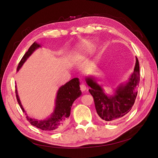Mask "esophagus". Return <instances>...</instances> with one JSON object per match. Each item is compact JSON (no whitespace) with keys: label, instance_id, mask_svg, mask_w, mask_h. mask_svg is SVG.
<instances>
[{"label":"esophagus","instance_id":"1","mask_svg":"<svg viewBox=\"0 0 158 158\" xmlns=\"http://www.w3.org/2000/svg\"><path fill=\"white\" fill-rule=\"evenodd\" d=\"M80 90L82 91V92H85V89H86V86L84 84H80Z\"/></svg>","mask_w":158,"mask_h":158}]
</instances>
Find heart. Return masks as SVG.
Listing matches in <instances>:
<instances>
[{"instance_id":"obj_1","label":"heart","mask_w":158,"mask_h":158,"mask_svg":"<svg viewBox=\"0 0 158 158\" xmlns=\"http://www.w3.org/2000/svg\"><path fill=\"white\" fill-rule=\"evenodd\" d=\"M92 50V44L89 41H85L82 45V48H80L76 52V55L77 56L82 55L84 52H89Z\"/></svg>"}]
</instances>
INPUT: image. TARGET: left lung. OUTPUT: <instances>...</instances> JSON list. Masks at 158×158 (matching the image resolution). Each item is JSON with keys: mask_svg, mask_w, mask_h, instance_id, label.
Masks as SVG:
<instances>
[{"mask_svg": "<svg viewBox=\"0 0 158 158\" xmlns=\"http://www.w3.org/2000/svg\"><path fill=\"white\" fill-rule=\"evenodd\" d=\"M136 58L133 73L126 84L118 85L114 95L108 96L105 94L94 78H85V82L91 88L89 92L94 98L97 113L103 121L114 122L119 120L131 111L135 103L140 82L139 63Z\"/></svg>", "mask_w": 158, "mask_h": 158, "instance_id": "8db88e82", "label": "left lung"}]
</instances>
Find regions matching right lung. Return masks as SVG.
Masks as SVG:
<instances>
[{
	"label": "right lung",
	"mask_w": 158,
	"mask_h": 158,
	"mask_svg": "<svg viewBox=\"0 0 158 158\" xmlns=\"http://www.w3.org/2000/svg\"><path fill=\"white\" fill-rule=\"evenodd\" d=\"M40 47V45L37 44L36 42L33 43L19 63L17 71L20 70L23 64L29 58L33 51ZM81 94L82 92L80 89L79 79L78 78L72 79L59 89L55 101V108L49 118L45 120L37 121V119L31 118L26 116L27 120L30 123L31 125L40 128L42 131H50L59 130L64 125L70 114V109L73 102L80 97ZM16 94L18 104L20 105L22 111L25 112V110L23 108L20 100L19 99L16 89ZM26 114H27L26 113Z\"/></svg>",
	"instance_id": "add662e5"
}]
</instances>
